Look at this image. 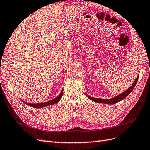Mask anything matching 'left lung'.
<instances>
[{"label": "left lung", "mask_w": 150, "mask_h": 150, "mask_svg": "<svg viewBox=\"0 0 150 150\" xmlns=\"http://www.w3.org/2000/svg\"><path fill=\"white\" fill-rule=\"evenodd\" d=\"M139 78V76L137 77V78L135 80V81L133 83V84L132 85L129 89H127L125 92H124L123 93H121L120 95H118V96H116L114 98H110V99H102V98H94V97H92L89 96L88 95H87L86 93V95L87 96V97H88L90 100H92L94 102H96V103H105V104H115V103H118L119 101L122 100L123 99H124L125 97H127L129 95L130 93V92H132L133 90V89L134 88L135 86H136L137 81L138 80Z\"/></svg>", "instance_id": "left-lung-1"}]
</instances>
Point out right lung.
<instances>
[{"label":"right lung","instance_id":"add662e5","mask_svg":"<svg viewBox=\"0 0 150 150\" xmlns=\"http://www.w3.org/2000/svg\"><path fill=\"white\" fill-rule=\"evenodd\" d=\"M62 95H63V90H62L61 93H60V95L58 97L54 98V99H53L52 100L46 102V103H40V104H31V103H25V102H24V101H23V102L25 104H26L28 105H30V106L34 108H40L47 106V105H52V104H54L58 103V102L60 100L61 97H62Z\"/></svg>","mask_w":150,"mask_h":150}]
</instances>
